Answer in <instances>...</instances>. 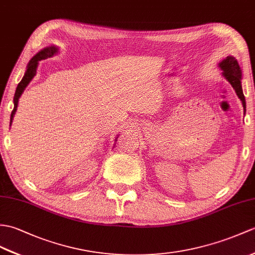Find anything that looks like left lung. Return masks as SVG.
Listing matches in <instances>:
<instances>
[{
	"label": "left lung",
	"mask_w": 255,
	"mask_h": 255,
	"mask_svg": "<svg viewBox=\"0 0 255 255\" xmlns=\"http://www.w3.org/2000/svg\"><path fill=\"white\" fill-rule=\"evenodd\" d=\"M220 67L223 69V76L235 89L237 96L241 100L246 111V99L241 87V69L238 62L234 56H227L220 63Z\"/></svg>",
	"instance_id": "8db88e82"
}]
</instances>
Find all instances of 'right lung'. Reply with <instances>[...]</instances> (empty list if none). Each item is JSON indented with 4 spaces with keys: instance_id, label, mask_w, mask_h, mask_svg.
<instances>
[{
    "instance_id": "1",
    "label": "right lung",
    "mask_w": 255,
    "mask_h": 255,
    "mask_svg": "<svg viewBox=\"0 0 255 255\" xmlns=\"http://www.w3.org/2000/svg\"><path fill=\"white\" fill-rule=\"evenodd\" d=\"M57 52V49L55 46H49V47H45V49L41 50L39 53H37L31 60L29 62L28 66H27V70L25 75H23L21 81L18 84L16 88V91H15V96H14V109L11 111V114H10V124L11 121H13V117L15 115V112L17 110V105H18V100L21 96V93L25 90V88L28 86L29 82L31 81V79L37 74V66H38V62L39 61H42V60H46V58H49L51 56H53Z\"/></svg>"
}]
</instances>
